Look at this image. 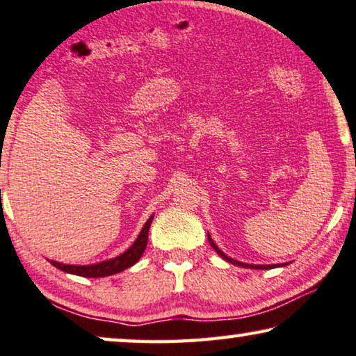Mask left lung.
Returning a JSON list of instances; mask_svg holds the SVG:
<instances>
[{
    "instance_id": "obj_1",
    "label": "left lung",
    "mask_w": 356,
    "mask_h": 356,
    "mask_svg": "<svg viewBox=\"0 0 356 356\" xmlns=\"http://www.w3.org/2000/svg\"><path fill=\"white\" fill-rule=\"evenodd\" d=\"M209 242H210V245L213 247V250L216 251L218 254L221 256L222 259H226L227 262H231V264H234V266H242V267H250V269H261V270H264V269H273V267H277L278 264H273V266H253V264H243V262H240V261H235V259H232V258H229V256H226L222 253V251L216 247L215 245V242H213L211 240V237L209 235Z\"/></svg>"
}]
</instances>
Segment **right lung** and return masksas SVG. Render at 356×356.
I'll return each mask as SVG.
<instances>
[{
	"label": "right lung",
	"mask_w": 356,
	"mask_h": 356,
	"mask_svg": "<svg viewBox=\"0 0 356 356\" xmlns=\"http://www.w3.org/2000/svg\"><path fill=\"white\" fill-rule=\"evenodd\" d=\"M152 218L154 216H151L149 220L146 221V224L138 235V238L135 240L132 247H130L121 256H118V258L109 259L105 262H98V264H92V266H70V264H60V262H56V261H51V264L67 273H73V275L87 277V278L108 277V275H114V273L129 269V267L134 266L135 262L141 258V254L145 253L146 245H147V231H149Z\"/></svg>",
	"instance_id": "obj_1"
}]
</instances>
